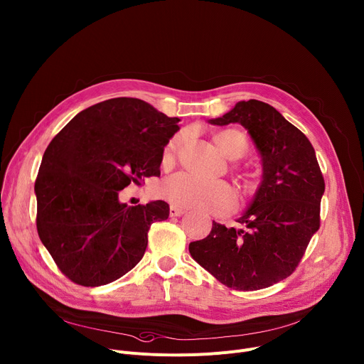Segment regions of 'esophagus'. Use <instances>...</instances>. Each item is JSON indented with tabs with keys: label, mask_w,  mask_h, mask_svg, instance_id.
I'll list each match as a JSON object with an SVG mask.
<instances>
[{
	"label": "esophagus",
	"mask_w": 364,
	"mask_h": 364,
	"mask_svg": "<svg viewBox=\"0 0 364 364\" xmlns=\"http://www.w3.org/2000/svg\"><path fill=\"white\" fill-rule=\"evenodd\" d=\"M184 213H186V210L181 209V208H177V206H171L170 208V216L171 218H177V216H181Z\"/></svg>",
	"instance_id": "esophagus-1"
}]
</instances>
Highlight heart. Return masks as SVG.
Wrapping results in <instances>:
<instances>
[{"label": "heart", "instance_id": "b5f03b06", "mask_svg": "<svg viewBox=\"0 0 364 364\" xmlns=\"http://www.w3.org/2000/svg\"><path fill=\"white\" fill-rule=\"evenodd\" d=\"M186 139V134L174 135L164 149L162 161L170 164L174 161L178 149ZM218 149L229 159L242 158L250 149L248 136L238 129H225L213 136ZM158 193L164 200L178 208H196L209 210L216 215L229 213L235 208L237 197L234 190L223 181H203L187 173H178L165 178Z\"/></svg>", "mask_w": 364, "mask_h": 364}]
</instances>
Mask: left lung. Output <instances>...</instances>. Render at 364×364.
I'll list each match as a JSON object with an SVG mask.
<instances>
[{"label":"left lung","instance_id":"8db88e82","mask_svg":"<svg viewBox=\"0 0 364 364\" xmlns=\"http://www.w3.org/2000/svg\"><path fill=\"white\" fill-rule=\"evenodd\" d=\"M212 124L241 123L262 161V181L241 228L212 223L210 234L190 242L191 257L222 284L259 290L289 277L321 225L325 181L315 149L274 107L240 102Z\"/></svg>","mask_w":364,"mask_h":364}]
</instances>
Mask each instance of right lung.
I'll list each match as a JSON object with an SVG mask.
<instances>
[{
	"label": "right lung",
	"mask_w": 364,
	"mask_h": 364,
	"mask_svg": "<svg viewBox=\"0 0 364 364\" xmlns=\"http://www.w3.org/2000/svg\"><path fill=\"white\" fill-rule=\"evenodd\" d=\"M178 122L139 98H110L78 113L50 141L35 183L36 226L71 282L103 286L142 259L151 225L167 219L170 206H127L119 193L159 177L164 146Z\"/></svg>",
	"instance_id": "right-lung-1"
}]
</instances>
